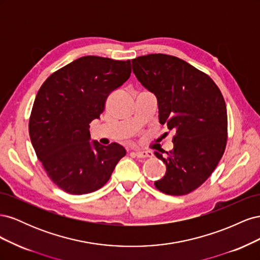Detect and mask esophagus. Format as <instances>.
<instances>
[{
  "label": "esophagus",
  "instance_id": "esophagus-1",
  "mask_svg": "<svg viewBox=\"0 0 260 260\" xmlns=\"http://www.w3.org/2000/svg\"><path fill=\"white\" fill-rule=\"evenodd\" d=\"M138 158H146V157H152L153 154L151 152H145V151H136L133 152Z\"/></svg>",
  "mask_w": 260,
  "mask_h": 260
}]
</instances>
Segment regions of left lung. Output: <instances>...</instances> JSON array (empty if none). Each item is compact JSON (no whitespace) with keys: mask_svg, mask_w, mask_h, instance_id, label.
Instances as JSON below:
<instances>
[{"mask_svg":"<svg viewBox=\"0 0 260 260\" xmlns=\"http://www.w3.org/2000/svg\"><path fill=\"white\" fill-rule=\"evenodd\" d=\"M131 61L139 81L157 98L159 122L175 133L167 156L155 152L166 165V175L154 184L168 195L191 193L209 178L224 153L228 116L222 93L208 75L176 56L148 54Z\"/></svg>","mask_w":260,"mask_h":260,"instance_id":"1","label":"left lung"}]
</instances>
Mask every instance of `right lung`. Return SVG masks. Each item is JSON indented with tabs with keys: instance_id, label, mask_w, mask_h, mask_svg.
<instances>
[{
	"instance_id": "obj_1",
	"label": "right lung",
	"mask_w": 260,
	"mask_h": 260,
	"mask_svg": "<svg viewBox=\"0 0 260 260\" xmlns=\"http://www.w3.org/2000/svg\"><path fill=\"white\" fill-rule=\"evenodd\" d=\"M130 74V60L83 56L53 73L39 89L29 136L46 175L60 190L76 195L99 190L125 155L118 143H91L89 128Z\"/></svg>"
}]
</instances>
